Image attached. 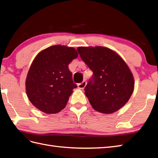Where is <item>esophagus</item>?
<instances>
[{"mask_svg": "<svg viewBox=\"0 0 158 158\" xmlns=\"http://www.w3.org/2000/svg\"><path fill=\"white\" fill-rule=\"evenodd\" d=\"M86 84H87V83H86L85 81H83V82L78 84V85H77L78 88H79V89H83L84 88H85V87L86 86Z\"/></svg>", "mask_w": 158, "mask_h": 158, "instance_id": "obj_1", "label": "esophagus"}]
</instances>
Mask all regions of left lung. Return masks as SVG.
<instances>
[{"instance_id": "8db88e82", "label": "left lung", "mask_w": 158, "mask_h": 158, "mask_svg": "<svg viewBox=\"0 0 158 158\" xmlns=\"http://www.w3.org/2000/svg\"><path fill=\"white\" fill-rule=\"evenodd\" d=\"M81 59L94 74L85 94L96 111L111 114L129 101L134 90L133 75L126 62L106 47H78Z\"/></svg>"}]
</instances>
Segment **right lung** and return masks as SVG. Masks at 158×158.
<instances>
[{"label": "right lung", "mask_w": 158, "mask_h": 158, "mask_svg": "<svg viewBox=\"0 0 158 158\" xmlns=\"http://www.w3.org/2000/svg\"><path fill=\"white\" fill-rule=\"evenodd\" d=\"M78 56L75 48L55 45L41 51L33 60L25 81L27 98L36 108L56 114L65 108L73 83L69 64Z\"/></svg>", "instance_id": "add662e5"}]
</instances>
